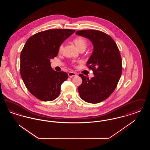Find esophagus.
<instances>
[{"mask_svg": "<svg viewBox=\"0 0 150 150\" xmlns=\"http://www.w3.org/2000/svg\"><path fill=\"white\" fill-rule=\"evenodd\" d=\"M68 75H69V76L70 77V78H73L74 76H76L77 75V74L76 73V72H69V73H68Z\"/></svg>", "mask_w": 150, "mask_h": 150, "instance_id": "esophagus-1", "label": "esophagus"}]
</instances>
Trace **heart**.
Segmentation results:
<instances>
[{"label": "heart", "mask_w": 150, "mask_h": 150, "mask_svg": "<svg viewBox=\"0 0 150 150\" xmlns=\"http://www.w3.org/2000/svg\"><path fill=\"white\" fill-rule=\"evenodd\" d=\"M74 43H75V45L78 48L79 50H84L87 47L88 42L86 38L83 37H77L73 40ZM64 48V44H61L58 47V52H61Z\"/></svg>", "instance_id": "1"}]
</instances>
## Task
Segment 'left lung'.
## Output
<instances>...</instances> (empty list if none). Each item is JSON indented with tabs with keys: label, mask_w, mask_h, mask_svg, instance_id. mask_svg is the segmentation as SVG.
<instances>
[{
	"label": "left lung",
	"mask_w": 150,
	"mask_h": 150,
	"mask_svg": "<svg viewBox=\"0 0 150 150\" xmlns=\"http://www.w3.org/2000/svg\"><path fill=\"white\" fill-rule=\"evenodd\" d=\"M76 34L88 38L93 45L92 55L87 66L94 76H79L82 83L78 88L80 98L91 103H97L107 99L114 91L122 73V61L116 44L110 36L96 30H83Z\"/></svg>",
	"instance_id": "1"
}]
</instances>
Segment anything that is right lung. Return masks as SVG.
<instances>
[{"label":"right lung","mask_w":150,"mask_h":150,"mask_svg":"<svg viewBox=\"0 0 150 150\" xmlns=\"http://www.w3.org/2000/svg\"><path fill=\"white\" fill-rule=\"evenodd\" d=\"M75 30L50 29L36 33L26 41L20 55V74L29 92L39 100L50 101L60 93L61 84L68 74L57 72L50 66L58 47Z\"/></svg>","instance_id":"right-lung-1"}]
</instances>
